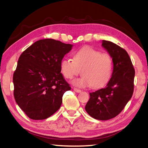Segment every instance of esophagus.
Listing matches in <instances>:
<instances>
[{"label": "esophagus", "instance_id": "1", "mask_svg": "<svg viewBox=\"0 0 148 148\" xmlns=\"http://www.w3.org/2000/svg\"><path fill=\"white\" fill-rule=\"evenodd\" d=\"M74 90L76 92H81V91H82L81 90L78 89V88H74Z\"/></svg>", "mask_w": 148, "mask_h": 148}]
</instances>
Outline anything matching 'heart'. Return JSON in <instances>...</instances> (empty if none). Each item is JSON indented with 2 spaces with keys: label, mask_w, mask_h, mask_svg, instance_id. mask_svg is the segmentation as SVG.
<instances>
[{
  "label": "heart",
  "mask_w": 148,
  "mask_h": 148,
  "mask_svg": "<svg viewBox=\"0 0 148 148\" xmlns=\"http://www.w3.org/2000/svg\"><path fill=\"white\" fill-rule=\"evenodd\" d=\"M60 69L63 76L68 79L81 73L82 77L73 81L75 86L83 87L91 85L94 88H99L104 87L111 79L113 61L108 53L84 47L74 53L73 60H62Z\"/></svg>",
  "instance_id": "1"
}]
</instances>
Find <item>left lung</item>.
Masks as SVG:
<instances>
[{
	"instance_id": "8db88e82",
	"label": "left lung",
	"mask_w": 148,
	"mask_h": 148,
	"mask_svg": "<svg viewBox=\"0 0 148 148\" xmlns=\"http://www.w3.org/2000/svg\"><path fill=\"white\" fill-rule=\"evenodd\" d=\"M101 45L112 59V76L106 87L89 93L90 99L85 108L94 119L107 120L119 114L132 97L135 71L123 48L105 40Z\"/></svg>"
}]
</instances>
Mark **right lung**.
I'll return each instance as SVG.
<instances>
[{"label": "right lung", "mask_w": 148, "mask_h": 148, "mask_svg": "<svg viewBox=\"0 0 148 148\" xmlns=\"http://www.w3.org/2000/svg\"><path fill=\"white\" fill-rule=\"evenodd\" d=\"M72 45L52 39L35 42L21 53L13 76L15 100L32 120H44L60 108L63 94L71 89L60 63Z\"/></svg>", "instance_id": "right-lung-1"}]
</instances>
